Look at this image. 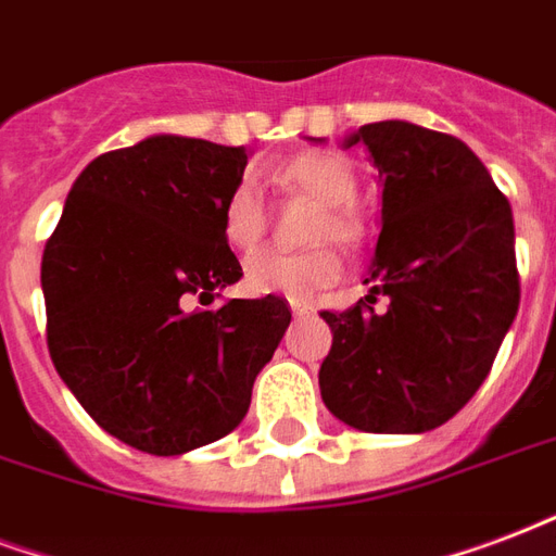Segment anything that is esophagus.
Masks as SVG:
<instances>
[{
    "instance_id": "34e87169",
    "label": "esophagus",
    "mask_w": 556,
    "mask_h": 556,
    "mask_svg": "<svg viewBox=\"0 0 556 556\" xmlns=\"http://www.w3.org/2000/svg\"><path fill=\"white\" fill-rule=\"evenodd\" d=\"M290 311H293V316H311L313 307L304 302H290Z\"/></svg>"
}]
</instances>
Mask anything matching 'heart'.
I'll return each instance as SVG.
<instances>
[{
    "label": "heart",
    "instance_id": "b5f03b06",
    "mask_svg": "<svg viewBox=\"0 0 556 556\" xmlns=\"http://www.w3.org/2000/svg\"><path fill=\"white\" fill-rule=\"evenodd\" d=\"M275 181L307 195L323 207V216L313 225V240L357 245L363 237L361 219L349 204L357 195V173L337 152H304L275 173ZM223 240L233 252H252L266 231V207L252 181H240L223 202ZM342 273L340 254L331 245H316L311 252L287 254L266 249L252 254L243 266V287L257 295H287L311 299L331 287Z\"/></svg>",
    "mask_w": 556,
    "mask_h": 556
}]
</instances>
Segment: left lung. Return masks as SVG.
Here are the masks:
<instances>
[{
  "label": "left lung",
  "mask_w": 556,
  "mask_h": 556,
  "mask_svg": "<svg viewBox=\"0 0 556 556\" xmlns=\"http://www.w3.org/2000/svg\"><path fill=\"white\" fill-rule=\"evenodd\" d=\"M345 146H366L383 178L381 233L369 295L323 311V402L357 431H433L478 392L519 311L510 202L452 135L387 119Z\"/></svg>",
  "instance_id": "8db88e82"
}]
</instances>
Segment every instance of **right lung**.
Masks as SVG:
<instances>
[{
	"label": "right lung",
	"mask_w": 556,
	"mask_h": 556,
	"mask_svg": "<svg viewBox=\"0 0 556 556\" xmlns=\"http://www.w3.org/2000/svg\"><path fill=\"white\" fill-rule=\"evenodd\" d=\"M245 146L154 135L99 154L46 240L40 283L58 375L99 428L157 457L223 440L293 319L281 295L231 299L223 202Z\"/></svg>",
	"instance_id": "1"
}]
</instances>
